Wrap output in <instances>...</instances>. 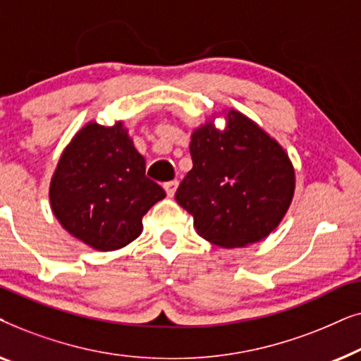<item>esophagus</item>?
Returning <instances> with one entry per match:
<instances>
[{
  "label": "esophagus",
  "mask_w": 361,
  "mask_h": 361,
  "mask_svg": "<svg viewBox=\"0 0 361 361\" xmlns=\"http://www.w3.org/2000/svg\"><path fill=\"white\" fill-rule=\"evenodd\" d=\"M177 185H179V182H177V180L166 182V184H164V190H166L167 197H174L176 190H177Z\"/></svg>",
  "instance_id": "obj_1"
}]
</instances>
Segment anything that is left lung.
I'll use <instances>...</instances> for the list:
<instances>
[{
  "instance_id": "obj_1",
  "label": "left lung",
  "mask_w": 361,
  "mask_h": 361,
  "mask_svg": "<svg viewBox=\"0 0 361 361\" xmlns=\"http://www.w3.org/2000/svg\"><path fill=\"white\" fill-rule=\"evenodd\" d=\"M220 115V113H219ZM190 136L192 169L176 192L202 238L221 248L264 240L284 219L295 189L288 152L243 113L230 108Z\"/></svg>"
}]
</instances>
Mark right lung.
<instances>
[{
  "label": "right lung",
  "instance_id": "1",
  "mask_svg": "<svg viewBox=\"0 0 361 361\" xmlns=\"http://www.w3.org/2000/svg\"><path fill=\"white\" fill-rule=\"evenodd\" d=\"M123 121H88L63 149L49 187L51 209L63 228L97 251L130 245L142 231V216L166 197L146 177Z\"/></svg>",
  "mask_w": 361,
  "mask_h": 361
}]
</instances>
